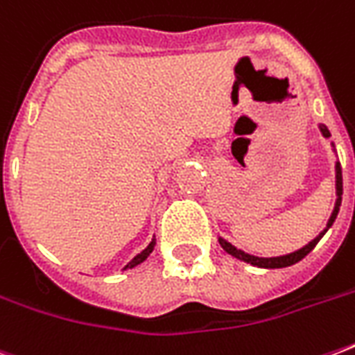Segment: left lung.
Segmentation results:
<instances>
[{"label":"left lung","mask_w":355,"mask_h":355,"mask_svg":"<svg viewBox=\"0 0 355 355\" xmlns=\"http://www.w3.org/2000/svg\"><path fill=\"white\" fill-rule=\"evenodd\" d=\"M320 132H322L324 138H330V130L326 128V125H320ZM336 189H337L336 208H334V211H331L330 219H328V225H326V228L319 234V236L315 237L313 241H309L308 245L300 248V250H295V252L286 254V256H276V258H258V256H252V254L243 252V250L236 248L232 243H228L227 239H223V237H219V243H221V247L225 248L228 254H232L234 258L241 259V261H247V263L250 265H256V267H263V269H282V267H289V265L298 263L300 259L306 258V256L313 250L315 245L320 241V237L328 232V228L334 225L337 214H339V206H341V195H343V173H341V164H339V162L336 164Z\"/></svg>","instance_id":"obj_1"}]
</instances>
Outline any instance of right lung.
Masks as SVG:
<instances>
[{
  "instance_id": "1",
  "label": "right lung",
  "mask_w": 355,
  "mask_h": 355,
  "mask_svg": "<svg viewBox=\"0 0 355 355\" xmlns=\"http://www.w3.org/2000/svg\"><path fill=\"white\" fill-rule=\"evenodd\" d=\"M155 245H156V241H155V239H153V241H150L149 245H147V248H145V250H141V252H139L138 256H134V258L130 259V261H128L127 265H125V269H132V267L139 265V263H141V261H145V259H147V256H149V254L153 252V248H155Z\"/></svg>"
}]
</instances>
